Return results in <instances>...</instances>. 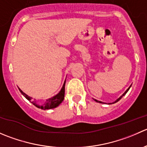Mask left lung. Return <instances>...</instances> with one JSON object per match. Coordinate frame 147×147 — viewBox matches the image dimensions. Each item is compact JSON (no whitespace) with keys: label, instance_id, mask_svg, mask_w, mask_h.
Instances as JSON below:
<instances>
[{"label":"left lung","instance_id":"1","mask_svg":"<svg viewBox=\"0 0 147 147\" xmlns=\"http://www.w3.org/2000/svg\"><path fill=\"white\" fill-rule=\"evenodd\" d=\"M131 85H130V86H129V88L127 89V90H126L125 92H124V93H123V94H122V95H121V96H120V97H119V98L117 99V100H115V102H112V103H108V105H110V104H114V103H116V102H117L118 101H119V100H121V98H122V97H123V96H124V95H125L126 94H127V92L129 91V89H130V87H131ZM94 101H95V102H100V103H105V102H101V101H98V100H95V99H94Z\"/></svg>","mask_w":147,"mask_h":147}]
</instances>
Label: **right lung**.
I'll return each mask as SVG.
<instances>
[{"label": "right lung", "instance_id": "add662e5", "mask_svg": "<svg viewBox=\"0 0 147 147\" xmlns=\"http://www.w3.org/2000/svg\"><path fill=\"white\" fill-rule=\"evenodd\" d=\"M65 80L63 84V87L60 90V91L59 92L58 94H57L56 95H55L54 97H51V98H49L47 100H46L45 103H43L42 105H39L36 101L35 100V99H32L31 97H29L28 94H26V93L23 92L20 88L19 90L21 92V94L27 99L28 100H29L30 102L32 104H33L35 107H37L38 108H40L41 109H53V108H55L57 107H58L60 104L62 103V102L64 100L65 97Z\"/></svg>", "mask_w": 147, "mask_h": 147}]
</instances>
